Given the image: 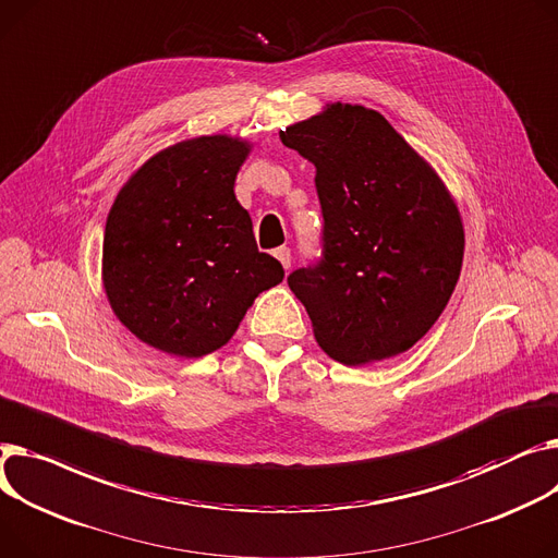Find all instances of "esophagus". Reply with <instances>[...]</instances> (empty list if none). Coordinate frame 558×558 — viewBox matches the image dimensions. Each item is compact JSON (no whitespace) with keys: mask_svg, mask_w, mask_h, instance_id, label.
Segmentation results:
<instances>
[{"mask_svg":"<svg viewBox=\"0 0 558 558\" xmlns=\"http://www.w3.org/2000/svg\"><path fill=\"white\" fill-rule=\"evenodd\" d=\"M274 255L280 259V265H282L284 269L291 267V251H289L287 246H278V248L274 251Z\"/></svg>","mask_w":558,"mask_h":558,"instance_id":"esophagus-1","label":"esophagus"}]
</instances>
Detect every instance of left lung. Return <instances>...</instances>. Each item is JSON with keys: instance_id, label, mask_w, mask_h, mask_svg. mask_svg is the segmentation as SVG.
<instances>
[{"instance_id": "8db88e82", "label": "left lung", "mask_w": 558, "mask_h": 558, "mask_svg": "<svg viewBox=\"0 0 558 558\" xmlns=\"http://www.w3.org/2000/svg\"><path fill=\"white\" fill-rule=\"evenodd\" d=\"M280 141L316 168L323 251L287 282L345 365L411 350L458 284L464 229L435 170L375 109L327 105Z\"/></svg>"}]
</instances>
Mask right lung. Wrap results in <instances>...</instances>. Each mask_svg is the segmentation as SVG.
Returning <instances> with one entry per match:
<instances>
[{"label": "right lung", "instance_id": "right-lung-1", "mask_svg": "<svg viewBox=\"0 0 558 558\" xmlns=\"http://www.w3.org/2000/svg\"><path fill=\"white\" fill-rule=\"evenodd\" d=\"M251 145L197 136L147 159L107 215L102 284L111 310L143 343L197 359L235 333L246 310L284 278L259 253L235 177Z\"/></svg>", "mask_w": 558, "mask_h": 558}]
</instances>
